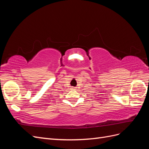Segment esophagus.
Here are the masks:
<instances>
[{"mask_svg": "<svg viewBox=\"0 0 149 149\" xmlns=\"http://www.w3.org/2000/svg\"><path fill=\"white\" fill-rule=\"evenodd\" d=\"M75 87H72V89H73V90H75Z\"/></svg>", "mask_w": 149, "mask_h": 149, "instance_id": "obj_1", "label": "esophagus"}]
</instances>
